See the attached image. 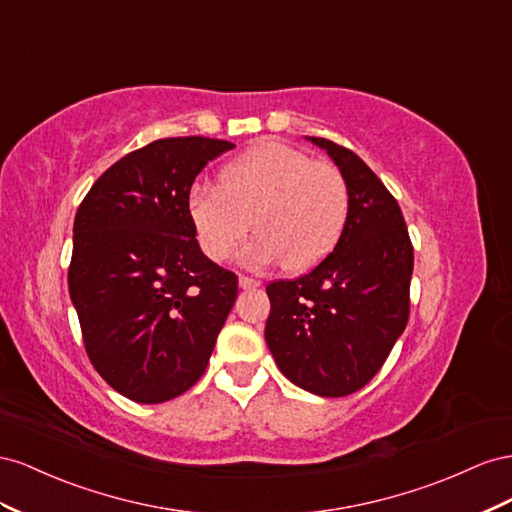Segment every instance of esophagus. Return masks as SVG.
Listing matches in <instances>:
<instances>
[{
    "instance_id": "1",
    "label": "esophagus",
    "mask_w": 512,
    "mask_h": 512,
    "mask_svg": "<svg viewBox=\"0 0 512 512\" xmlns=\"http://www.w3.org/2000/svg\"><path fill=\"white\" fill-rule=\"evenodd\" d=\"M261 285V281H257V279H253V276H240V287L242 289H255V287H259Z\"/></svg>"
}]
</instances>
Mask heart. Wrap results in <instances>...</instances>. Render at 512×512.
Returning <instances> with one entry per match:
<instances>
[{
    "label": "heart",
    "instance_id": "1",
    "mask_svg": "<svg viewBox=\"0 0 512 512\" xmlns=\"http://www.w3.org/2000/svg\"><path fill=\"white\" fill-rule=\"evenodd\" d=\"M349 191L339 167L313 160L281 141H266L240 154L221 171V186L195 184L188 218L201 251L227 261L246 238L244 264L264 268L285 259L302 272L332 253L347 223Z\"/></svg>",
    "mask_w": 512,
    "mask_h": 512
}]
</instances>
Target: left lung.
<instances>
[{"mask_svg": "<svg viewBox=\"0 0 512 512\" xmlns=\"http://www.w3.org/2000/svg\"><path fill=\"white\" fill-rule=\"evenodd\" d=\"M311 141L347 182V223L317 268L266 287V343L289 382L345 397L371 382L407 326L414 246L397 199L364 160L334 141Z\"/></svg>", "mask_w": 512, "mask_h": 512, "instance_id": "8db88e82", "label": "left lung"}]
</instances>
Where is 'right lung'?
I'll return each mask as SVG.
<instances>
[{"mask_svg":"<svg viewBox=\"0 0 512 512\" xmlns=\"http://www.w3.org/2000/svg\"><path fill=\"white\" fill-rule=\"evenodd\" d=\"M233 143L158 139L111 165L75 216L68 289L105 382L137 403L180 397L206 371L238 276L201 253L188 193Z\"/></svg>","mask_w":512,"mask_h":512,"instance_id":"obj_1","label":"right lung"}]
</instances>
